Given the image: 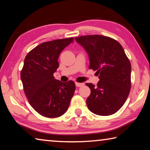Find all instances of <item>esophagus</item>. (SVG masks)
Listing matches in <instances>:
<instances>
[{
	"label": "esophagus",
	"mask_w": 150,
	"mask_h": 150,
	"mask_svg": "<svg viewBox=\"0 0 150 150\" xmlns=\"http://www.w3.org/2000/svg\"><path fill=\"white\" fill-rule=\"evenodd\" d=\"M75 85L77 87H82V86H83L84 85V83H78V82H75Z\"/></svg>",
	"instance_id": "obj_1"
}]
</instances>
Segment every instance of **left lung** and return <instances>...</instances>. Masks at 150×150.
<instances>
[{"label":"left lung","instance_id":"8db88e82","mask_svg":"<svg viewBox=\"0 0 150 150\" xmlns=\"http://www.w3.org/2000/svg\"><path fill=\"white\" fill-rule=\"evenodd\" d=\"M86 50L89 69L97 71L99 81L87 99L88 109L96 115L115 113L127 100L131 89V63L122 45L112 38L99 35L75 38Z\"/></svg>","mask_w":150,"mask_h":150}]
</instances>
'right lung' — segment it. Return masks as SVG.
I'll list each match as a JSON object with an SVG mask.
<instances>
[{
  "label": "right lung",
  "mask_w": 150,
  "mask_h": 150,
  "mask_svg": "<svg viewBox=\"0 0 150 150\" xmlns=\"http://www.w3.org/2000/svg\"><path fill=\"white\" fill-rule=\"evenodd\" d=\"M73 41L70 37L42 42L25 57L21 72L24 91L32 108L45 117L63 115L74 94L73 81L63 83L53 76L59 67L61 52Z\"/></svg>",
  "instance_id": "1"
}]
</instances>
